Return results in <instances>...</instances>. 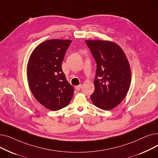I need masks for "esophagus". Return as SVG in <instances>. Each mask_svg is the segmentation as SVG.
Masks as SVG:
<instances>
[{
	"label": "esophagus",
	"mask_w": 158,
	"mask_h": 158,
	"mask_svg": "<svg viewBox=\"0 0 158 158\" xmlns=\"http://www.w3.org/2000/svg\"><path fill=\"white\" fill-rule=\"evenodd\" d=\"M81 86H82V85H78V86H75V89H76L77 91H79V90L81 89Z\"/></svg>",
	"instance_id": "1"
}]
</instances>
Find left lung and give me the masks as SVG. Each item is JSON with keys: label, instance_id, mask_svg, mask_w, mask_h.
<instances>
[{"label": "left lung", "instance_id": "1", "mask_svg": "<svg viewBox=\"0 0 158 158\" xmlns=\"http://www.w3.org/2000/svg\"><path fill=\"white\" fill-rule=\"evenodd\" d=\"M97 63L93 104L111 110L125 98L131 85V71L127 58L116 43L104 40H86Z\"/></svg>", "mask_w": 158, "mask_h": 158}]
</instances>
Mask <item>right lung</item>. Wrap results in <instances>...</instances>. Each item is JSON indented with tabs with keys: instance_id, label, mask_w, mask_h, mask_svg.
Returning <instances> with one entry per match:
<instances>
[{
	"instance_id": "1",
	"label": "right lung",
	"mask_w": 158,
	"mask_h": 158,
	"mask_svg": "<svg viewBox=\"0 0 158 158\" xmlns=\"http://www.w3.org/2000/svg\"><path fill=\"white\" fill-rule=\"evenodd\" d=\"M71 42L70 40H46L33 50L27 63V77L31 93L50 110L67 106L73 97V88L61 69Z\"/></svg>"
}]
</instances>
